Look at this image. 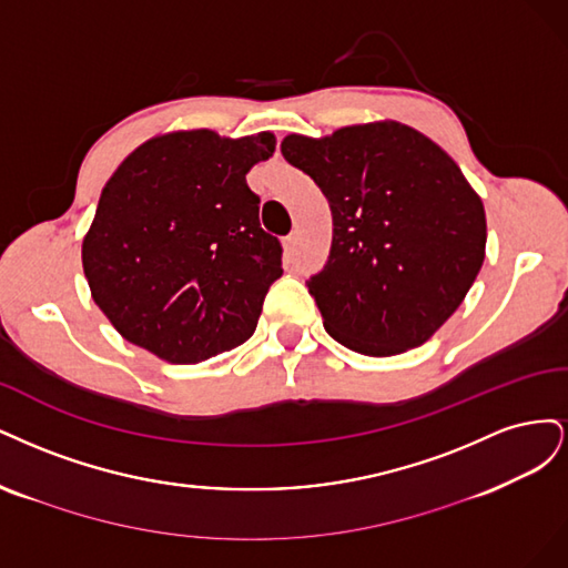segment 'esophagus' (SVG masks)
Wrapping results in <instances>:
<instances>
[{
  "instance_id": "esophagus-1",
  "label": "esophagus",
  "mask_w": 568,
  "mask_h": 568,
  "mask_svg": "<svg viewBox=\"0 0 568 568\" xmlns=\"http://www.w3.org/2000/svg\"><path fill=\"white\" fill-rule=\"evenodd\" d=\"M297 245H300L297 233H290V235L285 237V241H283V247H285L287 254H295V252H297Z\"/></svg>"
}]
</instances>
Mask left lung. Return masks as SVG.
<instances>
[{"mask_svg":"<svg viewBox=\"0 0 568 568\" xmlns=\"http://www.w3.org/2000/svg\"><path fill=\"white\" fill-rule=\"evenodd\" d=\"M281 153L333 212L331 254L306 281L325 331L365 356L427 342L484 264L486 214L460 168L398 122L344 126L321 141L290 134Z\"/></svg>","mask_w":568,"mask_h":568,"instance_id":"obj_1","label":"left lung"}]
</instances>
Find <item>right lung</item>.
I'll use <instances>...</instances> for the list:
<instances>
[{
    "label": "right lung",
    "instance_id": "1",
    "mask_svg": "<svg viewBox=\"0 0 568 568\" xmlns=\"http://www.w3.org/2000/svg\"><path fill=\"white\" fill-rule=\"evenodd\" d=\"M264 132L210 130L143 143L108 181L82 243L91 297L115 331L170 363H200L252 337L283 276V245L260 224L245 174Z\"/></svg>",
    "mask_w": 568,
    "mask_h": 568
}]
</instances>
